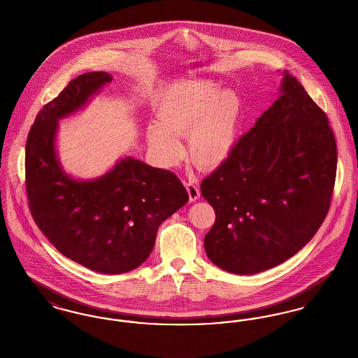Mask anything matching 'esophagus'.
<instances>
[{
  "instance_id": "obj_1",
  "label": "esophagus",
  "mask_w": 358,
  "mask_h": 358,
  "mask_svg": "<svg viewBox=\"0 0 358 358\" xmlns=\"http://www.w3.org/2000/svg\"><path fill=\"white\" fill-rule=\"evenodd\" d=\"M185 187H187V194H189V200L190 201H196L200 199V189L193 184V182H185Z\"/></svg>"
}]
</instances>
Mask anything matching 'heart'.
Listing matches in <instances>:
<instances>
[{
	"label": "heart",
	"mask_w": 358,
	"mask_h": 358,
	"mask_svg": "<svg viewBox=\"0 0 358 358\" xmlns=\"http://www.w3.org/2000/svg\"><path fill=\"white\" fill-rule=\"evenodd\" d=\"M157 122L146 136L158 161L176 166L184 157L180 136H187V157L200 169H216L234 149L241 101L231 90L219 91L212 82H181L158 103Z\"/></svg>",
	"instance_id": "obj_1"
}]
</instances>
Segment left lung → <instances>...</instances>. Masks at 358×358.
<instances>
[{
  "mask_svg": "<svg viewBox=\"0 0 358 358\" xmlns=\"http://www.w3.org/2000/svg\"><path fill=\"white\" fill-rule=\"evenodd\" d=\"M282 95L205 177L216 213L205 252L228 273L251 275L286 262L329 212L337 145L324 110L286 72Z\"/></svg>",
  "mask_w": 358,
  "mask_h": 358,
  "instance_id": "1",
  "label": "left lung"
}]
</instances>
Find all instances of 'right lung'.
Returning a JSON list of instances; mask_svg holds the SVG:
<instances>
[{
  "label": "right lung",
  "mask_w": 358,
  "mask_h": 358,
  "mask_svg": "<svg viewBox=\"0 0 358 358\" xmlns=\"http://www.w3.org/2000/svg\"><path fill=\"white\" fill-rule=\"evenodd\" d=\"M110 82L106 72L80 75L38 111L25 145V189L34 222L60 254L96 273H123L149 257L158 227L189 196L174 173L133 158L94 181L62 171L57 120Z\"/></svg>",
  "instance_id": "right-lung-1"
}]
</instances>
